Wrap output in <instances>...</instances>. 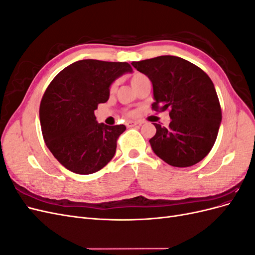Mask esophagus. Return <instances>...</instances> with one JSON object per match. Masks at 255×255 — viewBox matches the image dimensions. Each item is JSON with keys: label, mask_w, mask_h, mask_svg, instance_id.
Masks as SVG:
<instances>
[{"label": "esophagus", "mask_w": 255, "mask_h": 255, "mask_svg": "<svg viewBox=\"0 0 255 255\" xmlns=\"http://www.w3.org/2000/svg\"><path fill=\"white\" fill-rule=\"evenodd\" d=\"M126 125H127L128 128H133L137 125H140V122H138V121H127Z\"/></svg>", "instance_id": "obj_1"}]
</instances>
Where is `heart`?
I'll use <instances>...</instances> for the list:
<instances>
[{
    "label": "heart",
    "instance_id": "heart-1",
    "mask_svg": "<svg viewBox=\"0 0 255 255\" xmlns=\"http://www.w3.org/2000/svg\"><path fill=\"white\" fill-rule=\"evenodd\" d=\"M142 78H144V75L143 74H140V73H136V74H134L133 76H132V80H130V82H132V85H133V87L135 86V85L139 82ZM115 88H116V84H113L112 85V87H111V91H114L115 90ZM128 116H133L134 115V112H129V113H128Z\"/></svg>",
    "mask_w": 255,
    "mask_h": 255
}]
</instances>
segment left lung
<instances>
[{
	"instance_id": "1",
	"label": "left lung",
	"mask_w": 255,
	"mask_h": 255,
	"mask_svg": "<svg viewBox=\"0 0 255 255\" xmlns=\"http://www.w3.org/2000/svg\"><path fill=\"white\" fill-rule=\"evenodd\" d=\"M132 65L152 82V109L170 110L168 128L153 123L156 134L149 140L153 152L173 167L199 163L212 150L221 123V107L210 76L190 61L171 55Z\"/></svg>"
}]
</instances>
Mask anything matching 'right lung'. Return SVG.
Returning a JSON list of instances; mask_svg holds the SVG:
<instances>
[{
	"instance_id": "right-lung-1",
	"label": "right lung",
	"mask_w": 255,
	"mask_h": 255,
	"mask_svg": "<svg viewBox=\"0 0 255 255\" xmlns=\"http://www.w3.org/2000/svg\"><path fill=\"white\" fill-rule=\"evenodd\" d=\"M133 69L128 63L83 59L50 83L39 118L45 144L59 163L78 174L95 173L112 160L126 126L96 121L95 111L110 98L111 85Z\"/></svg>"
}]
</instances>
